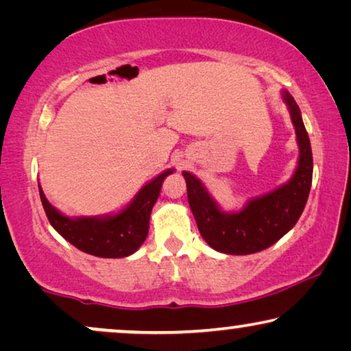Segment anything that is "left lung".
I'll list each match as a JSON object with an SVG mask.
<instances>
[{
  "instance_id": "left-lung-1",
  "label": "left lung",
  "mask_w": 351,
  "mask_h": 351,
  "mask_svg": "<svg viewBox=\"0 0 351 351\" xmlns=\"http://www.w3.org/2000/svg\"><path fill=\"white\" fill-rule=\"evenodd\" d=\"M282 97L289 107L300 147L299 166L286 185L249 201L246 208L239 213L227 214L217 208L195 176L184 172L190 209L198 223L201 237L215 251L232 256L263 251L285 237L304 213L313 177V156L299 105L286 90Z\"/></svg>"
}]
</instances>
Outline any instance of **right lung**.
I'll list each match as a JSON object with an SVG mask.
<instances>
[{
    "label": "right lung",
    "mask_w": 351,
    "mask_h": 351,
    "mask_svg": "<svg viewBox=\"0 0 351 351\" xmlns=\"http://www.w3.org/2000/svg\"><path fill=\"white\" fill-rule=\"evenodd\" d=\"M172 172L174 169H167L153 179L138 191L126 209L112 217H65L52 208L40 186L41 203L52 227L80 251L105 258L126 257L145 241L152 209L160 196L162 182Z\"/></svg>",
    "instance_id": "1"
}]
</instances>
